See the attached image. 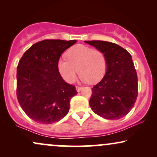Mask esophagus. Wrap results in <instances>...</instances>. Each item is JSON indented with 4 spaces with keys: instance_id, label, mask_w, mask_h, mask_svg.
<instances>
[{
    "instance_id": "34e87169",
    "label": "esophagus",
    "mask_w": 157,
    "mask_h": 157,
    "mask_svg": "<svg viewBox=\"0 0 157 157\" xmlns=\"http://www.w3.org/2000/svg\"><path fill=\"white\" fill-rule=\"evenodd\" d=\"M76 89L77 92H79V91H80L81 89H82V87H80V86H76Z\"/></svg>"
}]
</instances>
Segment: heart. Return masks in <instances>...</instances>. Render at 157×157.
<instances>
[{
    "label": "heart",
    "mask_w": 157,
    "mask_h": 157,
    "mask_svg": "<svg viewBox=\"0 0 157 157\" xmlns=\"http://www.w3.org/2000/svg\"><path fill=\"white\" fill-rule=\"evenodd\" d=\"M66 57L57 61L59 73L66 82L73 83L77 73L80 80L91 83L100 81L107 69V58L104 52L85 45H77L66 52Z\"/></svg>",
    "instance_id": "obj_1"
}]
</instances>
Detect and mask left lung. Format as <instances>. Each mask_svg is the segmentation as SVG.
Returning a JSON list of instances; mask_svg holds the SVG:
<instances>
[{
	"label": "left lung",
	"mask_w": 157,
	"mask_h": 157,
	"mask_svg": "<svg viewBox=\"0 0 157 157\" xmlns=\"http://www.w3.org/2000/svg\"><path fill=\"white\" fill-rule=\"evenodd\" d=\"M85 42L104 52L107 58L105 75L91 89L89 101L91 109L107 120L123 117L134 105L138 95L137 75L131 55L113 43Z\"/></svg>",
	"instance_id": "obj_1"
}]
</instances>
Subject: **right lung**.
<instances>
[{
  "mask_svg": "<svg viewBox=\"0 0 157 157\" xmlns=\"http://www.w3.org/2000/svg\"><path fill=\"white\" fill-rule=\"evenodd\" d=\"M76 40H44L26 51L17 67V98L27 116L42 124L63 119L69 111L75 86L66 82L57 69L63 52Z\"/></svg>",
  "mask_w": 157,
  "mask_h": 157,
  "instance_id": "1",
  "label": "right lung"
}]
</instances>
